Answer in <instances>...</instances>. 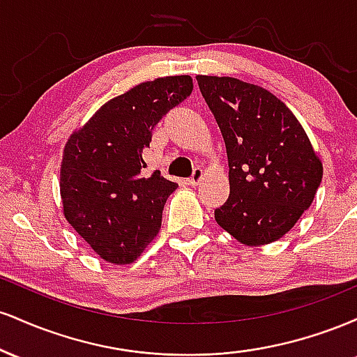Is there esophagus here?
<instances>
[{"label": "esophagus", "instance_id": "esophagus-1", "mask_svg": "<svg viewBox=\"0 0 357 357\" xmlns=\"http://www.w3.org/2000/svg\"><path fill=\"white\" fill-rule=\"evenodd\" d=\"M203 176H204V173H203L202 167H196V169L192 171V176H191V178L188 179V184H190V186H198V184L202 183Z\"/></svg>", "mask_w": 357, "mask_h": 357}]
</instances>
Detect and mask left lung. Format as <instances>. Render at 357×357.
<instances>
[{"label": "left lung", "instance_id": "obj_1", "mask_svg": "<svg viewBox=\"0 0 357 357\" xmlns=\"http://www.w3.org/2000/svg\"><path fill=\"white\" fill-rule=\"evenodd\" d=\"M228 155L230 196L216 223L248 247L290 231L314 202L322 162L304 127L272 92L233 77L198 75Z\"/></svg>", "mask_w": 357, "mask_h": 357}]
</instances>
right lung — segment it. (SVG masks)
I'll return each instance as SVG.
<instances>
[{"instance_id":"1","label":"right lung","mask_w":357,"mask_h":357,"mask_svg":"<svg viewBox=\"0 0 357 357\" xmlns=\"http://www.w3.org/2000/svg\"><path fill=\"white\" fill-rule=\"evenodd\" d=\"M191 90L190 75L142 82L68 137L60 169L63 215L105 261L132 264L161 230L162 208L178 184L159 171L146 178L142 151L154 126Z\"/></svg>"}]
</instances>
